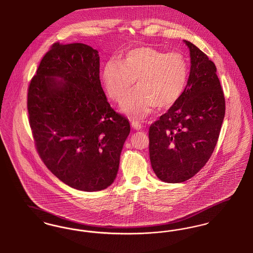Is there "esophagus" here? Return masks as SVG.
I'll list each match as a JSON object with an SVG mask.
<instances>
[{
	"mask_svg": "<svg viewBox=\"0 0 253 253\" xmlns=\"http://www.w3.org/2000/svg\"><path fill=\"white\" fill-rule=\"evenodd\" d=\"M131 126H132L133 128L136 129V130H140L142 128V126H141V124L138 121H131Z\"/></svg>",
	"mask_w": 253,
	"mask_h": 253,
	"instance_id": "34e87169",
	"label": "esophagus"
}]
</instances>
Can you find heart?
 Instances as JSON below:
<instances>
[{
  "mask_svg": "<svg viewBox=\"0 0 253 253\" xmlns=\"http://www.w3.org/2000/svg\"><path fill=\"white\" fill-rule=\"evenodd\" d=\"M187 63L179 52L165 53L142 46L129 50L119 61H110L103 71L108 96L120 102L136 81L138 87L121 104V110L134 119H143L156 107L172 106L186 86Z\"/></svg>",
  "mask_w": 253,
  "mask_h": 253,
  "instance_id": "heart-1",
  "label": "heart"
}]
</instances>
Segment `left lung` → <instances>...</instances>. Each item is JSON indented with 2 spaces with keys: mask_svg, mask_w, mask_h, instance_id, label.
I'll return each mask as SVG.
<instances>
[{
  "mask_svg": "<svg viewBox=\"0 0 253 253\" xmlns=\"http://www.w3.org/2000/svg\"><path fill=\"white\" fill-rule=\"evenodd\" d=\"M184 42L191 64L186 88L148 131L152 169L166 183L185 182L207 164L226 110L214 63L192 42Z\"/></svg>",
  "mask_w": 253,
  "mask_h": 253,
  "instance_id": "left-lung-1",
  "label": "left lung"
}]
</instances>
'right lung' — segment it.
<instances>
[{
    "label": "right lung",
    "instance_id": "obj_1",
    "mask_svg": "<svg viewBox=\"0 0 253 253\" xmlns=\"http://www.w3.org/2000/svg\"><path fill=\"white\" fill-rule=\"evenodd\" d=\"M27 110L36 149L58 179L84 191L114 182L130 125L107 102L96 49L53 43L30 81Z\"/></svg>",
    "mask_w": 253,
    "mask_h": 253
}]
</instances>
